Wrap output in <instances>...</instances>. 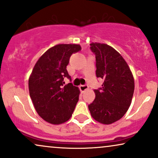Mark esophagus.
I'll use <instances>...</instances> for the list:
<instances>
[{
    "instance_id": "34e87169",
    "label": "esophagus",
    "mask_w": 158,
    "mask_h": 158,
    "mask_svg": "<svg viewBox=\"0 0 158 158\" xmlns=\"http://www.w3.org/2000/svg\"><path fill=\"white\" fill-rule=\"evenodd\" d=\"M80 88V90L81 91H85V90H87V89H89V86L87 85H81L79 86Z\"/></svg>"
}]
</instances>
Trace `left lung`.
Wrapping results in <instances>:
<instances>
[{
  "label": "left lung",
  "mask_w": 158,
  "mask_h": 158,
  "mask_svg": "<svg viewBox=\"0 0 158 158\" xmlns=\"http://www.w3.org/2000/svg\"><path fill=\"white\" fill-rule=\"evenodd\" d=\"M91 50L96 58V75L103 80L102 88L94 90L95 99L89 106L97 122L110 124L127 111L133 98L135 82L125 60L112 47L92 42Z\"/></svg>",
  "instance_id": "8db88e82"
}]
</instances>
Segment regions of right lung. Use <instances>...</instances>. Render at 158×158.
<instances>
[{
  "instance_id": "right-lung-1",
  "label": "right lung",
  "mask_w": 158,
  "mask_h": 158,
  "mask_svg": "<svg viewBox=\"0 0 158 158\" xmlns=\"http://www.w3.org/2000/svg\"><path fill=\"white\" fill-rule=\"evenodd\" d=\"M80 44H59L48 49L35 64L28 79L29 94L37 114L44 121L60 124L71 118L79 100L80 90L71 83L67 66Z\"/></svg>"
}]
</instances>
